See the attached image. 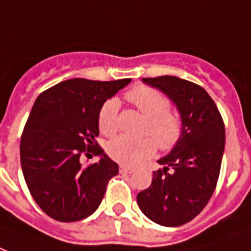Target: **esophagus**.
Returning <instances> with one entry per match:
<instances>
[{
    "mask_svg": "<svg viewBox=\"0 0 251 251\" xmlns=\"http://www.w3.org/2000/svg\"><path fill=\"white\" fill-rule=\"evenodd\" d=\"M120 172H121V174H131V172H134V168L127 167L125 164H121V166H120Z\"/></svg>",
    "mask_w": 251,
    "mask_h": 251,
    "instance_id": "obj_1",
    "label": "esophagus"
}]
</instances>
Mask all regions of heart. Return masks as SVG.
<instances>
[{
    "mask_svg": "<svg viewBox=\"0 0 251 251\" xmlns=\"http://www.w3.org/2000/svg\"><path fill=\"white\" fill-rule=\"evenodd\" d=\"M126 99L147 118L143 134L156 139L160 150L168 151L176 146L183 135V120L170 110V100L155 88L138 85L126 93ZM117 99L105 101L99 114V129L105 135H113L118 130ZM150 137L130 138L121 135L112 139L106 146L109 156L127 166H137L155 152L156 145Z\"/></svg>",
    "mask_w": 251,
    "mask_h": 251,
    "instance_id": "heart-1",
    "label": "heart"
}]
</instances>
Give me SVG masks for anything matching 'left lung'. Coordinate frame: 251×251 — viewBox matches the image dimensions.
<instances>
[{"label":"left lung","instance_id":"left-lung-1","mask_svg":"<svg viewBox=\"0 0 251 251\" xmlns=\"http://www.w3.org/2000/svg\"><path fill=\"white\" fill-rule=\"evenodd\" d=\"M179 109L183 135L168 155L158 160L149 188L137 195L143 215L163 226H180L201 212L219 180L225 125L215 101L198 84L176 76L146 77Z\"/></svg>","mask_w":251,"mask_h":251}]
</instances>
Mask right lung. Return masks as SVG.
<instances>
[{
  "mask_svg": "<svg viewBox=\"0 0 251 251\" xmlns=\"http://www.w3.org/2000/svg\"><path fill=\"white\" fill-rule=\"evenodd\" d=\"M130 81L71 79L38 96L21 137V166L32 199L51 219L80 221L102 201L118 164L96 142L99 114ZM89 153L101 159L83 165Z\"/></svg>",
  "mask_w": 251,
  "mask_h": 251,
  "instance_id": "right-lung-1",
  "label": "right lung"
}]
</instances>
